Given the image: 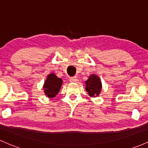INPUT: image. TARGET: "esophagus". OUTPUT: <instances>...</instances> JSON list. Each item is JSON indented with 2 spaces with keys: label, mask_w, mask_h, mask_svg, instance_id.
Segmentation results:
<instances>
[{
  "label": "esophagus",
  "mask_w": 148,
  "mask_h": 148,
  "mask_svg": "<svg viewBox=\"0 0 148 148\" xmlns=\"http://www.w3.org/2000/svg\"><path fill=\"white\" fill-rule=\"evenodd\" d=\"M69 81H70V82H77L78 81H79V79H77V77H71L70 79H69Z\"/></svg>",
  "instance_id": "1"
}]
</instances>
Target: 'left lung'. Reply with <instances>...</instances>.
Returning <instances> with one entry per match:
<instances>
[{"label":"left lung","mask_w":148,"mask_h":148,"mask_svg":"<svg viewBox=\"0 0 148 148\" xmlns=\"http://www.w3.org/2000/svg\"><path fill=\"white\" fill-rule=\"evenodd\" d=\"M102 89V83L98 76L91 74L86 82V90L91 97L98 96Z\"/></svg>","instance_id":"obj_1"}]
</instances>
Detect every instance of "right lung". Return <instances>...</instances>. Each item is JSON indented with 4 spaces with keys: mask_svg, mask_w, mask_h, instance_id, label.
<instances>
[{
    "mask_svg": "<svg viewBox=\"0 0 148 148\" xmlns=\"http://www.w3.org/2000/svg\"><path fill=\"white\" fill-rule=\"evenodd\" d=\"M62 84V80L57 77L54 73L48 74L43 86L45 95L50 98H54L60 91Z\"/></svg>",
    "mask_w": 148,
    "mask_h": 148,
    "instance_id": "add662e5",
    "label": "right lung"
}]
</instances>
